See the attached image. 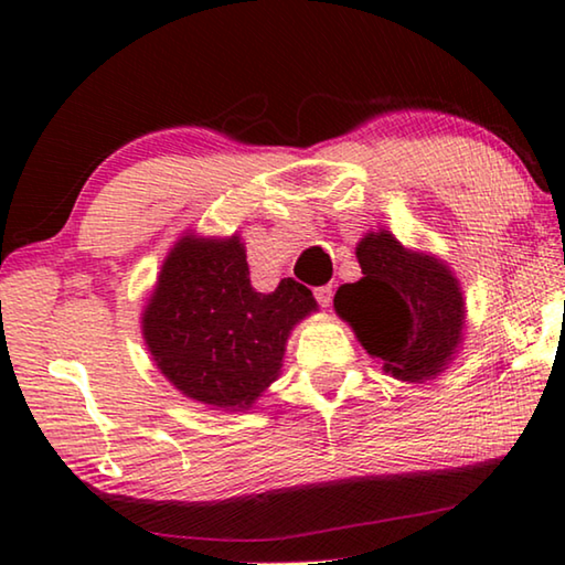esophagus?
<instances>
[{
    "instance_id": "34e87169",
    "label": "esophagus",
    "mask_w": 565,
    "mask_h": 565,
    "mask_svg": "<svg viewBox=\"0 0 565 565\" xmlns=\"http://www.w3.org/2000/svg\"><path fill=\"white\" fill-rule=\"evenodd\" d=\"M313 296H317L319 306H329L331 303V296H333V289H331V286H319V289H313Z\"/></svg>"
}]
</instances>
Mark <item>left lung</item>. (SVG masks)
I'll return each mask as SVG.
<instances>
[{"label":"left lung","instance_id":"8db88e82","mask_svg":"<svg viewBox=\"0 0 565 565\" xmlns=\"http://www.w3.org/2000/svg\"><path fill=\"white\" fill-rule=\"evenodd\" d=\"M361 279L343 284L333 309L371 356L401 381L441 374L463 337V294L436 256L411 252L379 228L356 246Z\"/></svg>","mask_w":565,"mask_h":565}]
</instances>
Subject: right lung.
Masks as SVG:
<instances>
[{"label":"right lung","mask_w":565,"mask_h":565,"mask_svg":"<svg viewBox=\"0 0 565 565\" xmlns=\"http://www.w3.org/2000/svg\"><path fill=\"white\" fill-rule=\"evenodd\" d=\"M311 311L317 301L294 279L271 294L254 289L236 234H186L161 264L141 333L157 369L186 398L244 411L279 376L289 333Z\"/></svg>","instance_id":"1"}]
</instances>
